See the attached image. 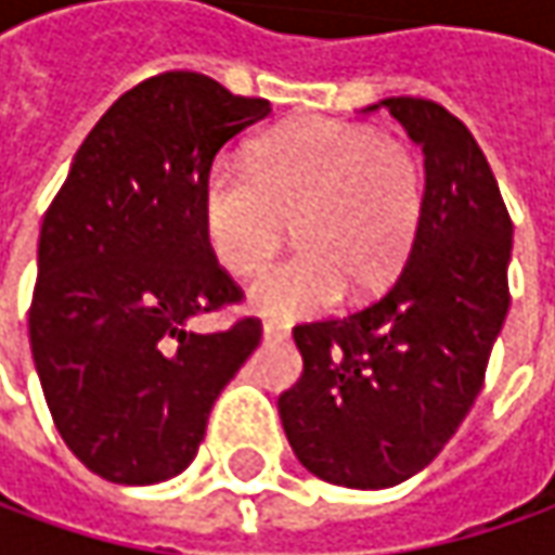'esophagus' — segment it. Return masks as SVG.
<instances>
[{"mask_svg":"<svg viewBox=\"0 0 555 555\" xmlns=\"http://www.w3.org/2000/svg\"><path fill=\"white\" fill-rule=\"evenodd\" d=\"M262 333H266V339H284L289 333L287 324H278V321H266L262 324Z\"/></svg>","mask_w":555,"mask_h":555,"instance_id":"1","label":"esophagus"}]
</instances>
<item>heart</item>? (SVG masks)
I'll use <instances>...</instances> for the list:
<instances>
[{
    "mask_svg": "<svg viewBox=\"0 0 555 555\" xmlns=\"http://www.w3.org/2000/svg\"><path fill=\"white\" fill-rule=\"evenodd\" d=\"M426 206L416 151L373 126L311 117L256 141L249 166L219 160L203 179V231L216 259L253 274L296 219L299 253L256 274L266 314L321 311L346 289L373 299L401 271Z\"/></svg>",
    "mask_w": 555,
    "mask_h": 555,
    "instance_id": "obj_1",
    "label": "heart"
}]
</instances>
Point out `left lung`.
I'll return each mask as SVG.
<instances>
[{
	"mask_svg": "<svg viewBox=\"0 0 555 555\" xmlns=\"http://www.w3.org/2000/svg\"><path fill=\"white\" fill-rule=\"evenodd\" d=\"M379 104L423 144V222L383 296L293 327L302 376L278 398L299 463L364 491L411 479L466 420L509 311L513 253V219L473 132L429 98Z\"/></svg>",
	"mask_w": 555,
	"mask_h": 555,
	"instance_id": "1",
	"label": "left lung"
}]
</instances>
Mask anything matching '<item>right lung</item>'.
<instances>
[{
	"label": "right lung",
	"mask_w": 555,
	"mask_h": 555,
	"mask_svg": "<svg viewBox=\"0 0 555 555\" xmlns=\"http://www.w3.org/2000/svg\"><path fill=\"white\" fill-rule=\"evenodd\" d=\"M266 98L166 70L114 101L76 151L39 231L30 349L64 444L95 476L154 485L197 457L224 386L262 339L259 318L194 333L244 302L203 231V179Z\"/></svg>",
	"instance_id": "add662e5"
}]
</instances>
